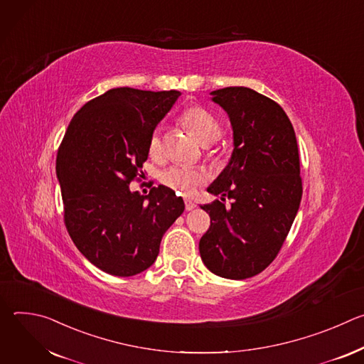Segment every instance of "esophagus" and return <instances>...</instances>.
<instances>
[{"instance_id": "34e87169", "label": "esophagus", "mask_w": 364, "mask_h": 364, "mask_svg": "<svg viewBox=\"0 0 364 364\" xmlns=\"http://www.w3.org/2000/svg\"><path fill=\"white\" fill-rule=\"evenodd\" d=\"M184 203H186V210H193V209H196V203L193 201V200H188V198H186L184 200Z\"/></svg>"}]
</instances>
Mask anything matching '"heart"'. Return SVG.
<instances>
[{
	"label": "heart",
	"instance_id": "b5f03b06",
	"mask_svg": "<svg viewBox=\"0 0 364 364\" xmlns=\"http://www.w3.org/2000/svg\"><path fill=\"white\" fill-rule=\"evenodd\" d=\"M181 122L203 145L216 142L222 134L218 119L201 107H191L186 109L181 115ZM148 154L152 159H160L163 155V136L160 128H155L148 138ZM160 180L168 188L184 196H190L196 187L205 180V174L196 168L173 166L163 171Z\"/></svg>",
	"mask_w": 364,
	"mask_h": 364
}]
</instances>
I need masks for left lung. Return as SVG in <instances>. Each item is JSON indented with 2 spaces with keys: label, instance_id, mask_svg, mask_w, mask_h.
<instances>
[{
  "label": "left lung",
  "instance_id": "1",
  "mask_svg": "<svg viewBox=\"0 0 364 364\" xmlns=\"http://www.w3.org/2000/svg\"><path fill=\"white\" fill-rule=\"evenodd\" d=\"M233 131L230 160L207 191L232 198L200 205L210 228L198 243L201 261L228 279L262 272L278 255L299 209L302 183L296 136L285 111L243 86L210 92Z\"/></svg>",
  "mask_w": 364,
  "mask_h": 364
}]
</instances>
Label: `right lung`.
Instances as JSON below:
<instances>
[{
  "mask_svg": "<svg viewBox=\"0 0 364 364\" xmlns=\"http://www.w3.org/2000/svg\"><path fill=\"white\" fill-rule=\"evenodd\" d=\"M181 93L115 87L72 118L58 151L65 223L80 253L115 277L148 269L184 201L166 187L148 196L129 183L148 159V138Z\"/></svg>",
  "mask_w": 364,
  "mask_h": 364,
  "instance_id": "right-lung-1",
  "label": "right lung"
}]
</instances>
